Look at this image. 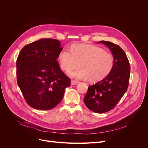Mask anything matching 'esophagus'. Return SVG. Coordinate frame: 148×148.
Returning a JSON list of instances; mask_svg holds the SVG:
<instances>
[{
	"instance_id": "esophagus-1",
	"label": "esophagus",
	"mask_w": 148,
	"mask_h": 148,
	"mask_svg": "<svg viewBox=\"0 0 148 148\" xmlns=\"http://www.w3.org/2000/svg\"><path fill=\"white\" fill-rule=\"evenodd\" d=\"M79 82L78 81H75V80H73V79H71V85H75L78 84Z\"/></svg>"
}]
</instances>
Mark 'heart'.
I'll return each instance as SVG.
<instances>
[{
  "label": "heart",
  "instance_id": "b5f03b06",
  "mask_svg": "<svg viewBox=\"0 0 148 148\" xmlns=\"http://www.w3.org/2000/svg\"><path fill=\"white\" fill-rule=\"evenodd\" d=\"M62 70L69 71L79 66L80 68L69 72L77 79H88L91 82L105 78L114 66V57L104 49L89 44H74L70 51L63 49L57 57Z\"/></svg>",
  "mask_w": 148,
  "mask_h": 148
}]
</instances>
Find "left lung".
Here are the masks:
<instances>
[{
    "mask_svg": "<svg viewBox=\"0 0 148 148\" xmlns=\"http://www.w3.org/2000/svg\"><path fill=\"white\" fill-rule=\"evenodd\" d=\"M108 47L114 57V66L102 80L89 86L84 102L88 108L102 114L113 109L127 91L130 65L126 53L119 46L109 41H99Z\"/></svg>",
    "mask_w": 148,
    "mask_h": 148,
    "instance_id": "left-lung-1",
    "label": "left lung"
}]
</instances>
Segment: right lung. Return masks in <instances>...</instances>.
<instances>
[{
	"mask_svg": "<svg viewBox=\"0 0 148 148\" xmlns=\"http://www.w3.org/2000/svg\"><path fill=\"white\" fill-rule=\"evenodd\" d=\"M60 45L57 39H41L23 47L18 56L17 83L26 102L34 109H53L70 86V78L57 61L63 49Z\"/></svg>",
	"mask_w": 148,
	"mask_h": 148,
	"instance_id": "right-lung-1",
	"label": "right lung"
}]
</instances>
